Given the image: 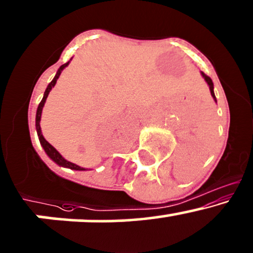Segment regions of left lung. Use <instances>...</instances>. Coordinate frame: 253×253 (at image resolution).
Listing matches in <instances>:
<instances>
[{"instance_id":"1","label":"left lung","mask_w":253,"mask_h":253,"mask_svg":"<svg viewBox=\"0 0 253 253\" xmlns=\"http://www.w3.org/2000/svg\"><path fill=\"white\" fill-rule=\"evenodd\" d=\"M201 75H203V78L205 79V81L207 82V84H209V87H210V92H211V95H212V98H213V100L214 102L217 103V99H216V95H214V91H213V82H212V80L209 78V76L207 75H205L204 73H201Z\"/></svg>"}]
</instances>
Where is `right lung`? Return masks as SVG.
<instances>
[{"label": "right lung", "instance_id": "obj_1", "mask_svg": "<svg viewBox=\"0 0 253 253\" xmlns=\"http://www.w3.org/2000/svg\"><path fill=\"white\" fill-rule=\"evenodd\" d=\"M69 63H65L63 64L62 66H60L59 69H58L57 74H55L54 79L50 81V84L47 86L46 91H44V94H43V98H42L41 103L39 104V108H37V111H36V131H37V135H39V139H40V143H41L42 148H43L44 153L47 154V156L52 160L53 162H55V164L58 165V166H62V167H66V169H75V171H86V169L84 167H80L78 166V165L73 164V162L65 160V159L63 158L62 155L59 154V151L57 150L53 145H50L48 142H47L46 139H44L43 134H42V131H41V126H40V122H41V115H42V109H43L44 106V103H46V99L47 97H48L50 89L53 88V87L55 86V84H57V80L59 79L60 74H62V71L64 70V69L66 68V66L69 65Z\"/></svg>", "mask_w": 253, "mask_h": 253}]
</instances>
